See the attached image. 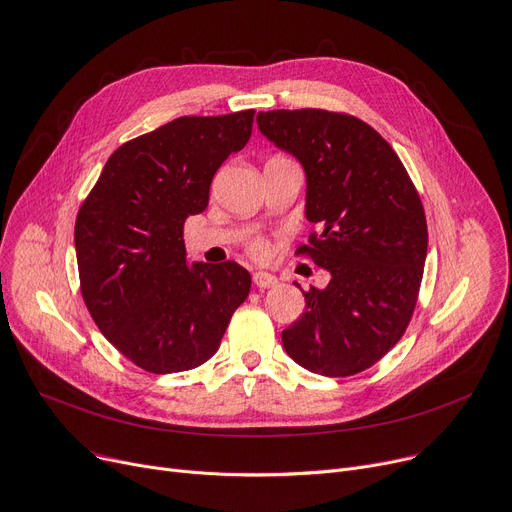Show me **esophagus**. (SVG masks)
<instances>
[{
  "mask_svg": "<svg viewBox=\"0 0 512 512\" xmlns=\"http://www.w3.org/2000/svg\"><path fill=\"white\" fill-rule=\"evenodd\" d=\"M252 281H254V285H256L258 289H270V287H275V285L279 283V279H277L275 275L264 273V270H258V273H254Z\"/></svg>",
  "mask_w": 512,
  "mask_h": 512,
  "instance_id": "1",
  "label": "esophagus"
}]
</instances>
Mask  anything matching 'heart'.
I'll list each match as a JSON object with an SVG mask.
<instances>
[{
  "label": "heart",
  "mask_w": 512,
  "mask_h": 512,
  "mask_svg": "<svg viewBox=\"0 0 512 512\" xmlns=\"http://www.w3.org/2000/svg\"><path fill=\"white\" fill-rule=\"evenodd\" d=\"M252 254L258 256V258H264V256L268 254V246H266L264 242H256V244L252 246Z\"/></svg>",
  "instance_id": "obj_1"
}]
</instances>
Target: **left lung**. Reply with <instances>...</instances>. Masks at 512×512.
Segmentation results:
<instances>
[{"mask_svg": "<svg viewBox=\"0 0 512 512\" xmlns=\"http://www.w3.org/2000/svg\"><path fill=\"white\" fill-rule=\"evenodd\" d=\"M256 122L304 167L306 219L322 231L299 252L330 275L304 293L306 312L283 330V347L314 374L353 376L393 349L411 320L428 252L422 200L395 150L362 119L277 109Z\"/></svg>", "mask_w": 512, "mask_h": 512, "instance_id": "obj_1", "label": "left lung"}]
</instances>
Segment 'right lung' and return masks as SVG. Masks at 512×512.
Segmentation results:
<instances>
[{
  "label": "right lung",
  "mask_w": 512,
  "mask_h": 512,
  "mask_svg": "<svg viewBox=\"0 0 512 512\" xmlns=\"http://www.w3.org/2000/svg\"><path fill=\"white\" fill-rule=\"evenodd\" d=\"M254 109L177 117L119 146L74 227L84 304L107 341L153 374L198 368L221 345L252 277L190 262L184 223L208 206L217 169L252 136Z\"/></svg>",
  "instance_id": "right-lung-1"
}]
</instances>
